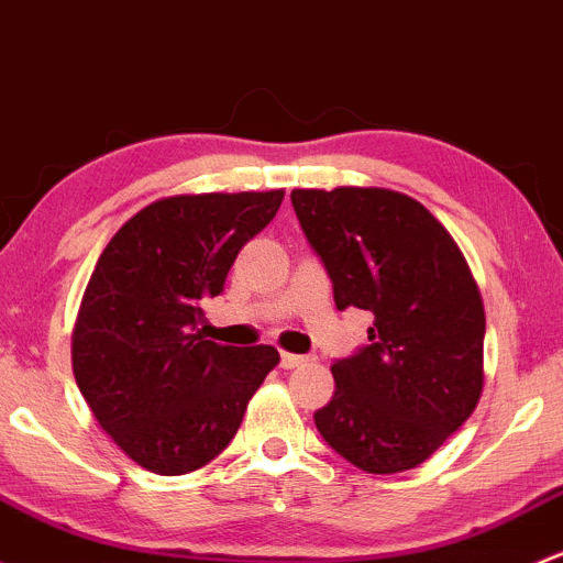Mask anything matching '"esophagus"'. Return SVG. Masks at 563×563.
Masks as SVG:
<instances>
[{
  "label": "esophagus",
  "mask_w": 563,
  "mask_h": 563,
  "mask_svg": "<svg viewBox=\"0 0 563 563\" xmlns=\"http://www.w3.org/2000/svg\"><path fill=\"white\" fill-rule=\"evenodd\" d=\"M305 356H297V353H286V351H283L280 353V366H283V369H294V366H301V364H305Z\"/></svg>",
  "instance_id": "1"
}]
</instances>
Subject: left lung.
<instances>
[{"mask_svg": "<svg viewBox=\"0 0 563 563\" xmlns=\"http://www.w3.org/2000/svg\"><path fill=\"white\" fill-rule=\"evenodd\" d=\"M307 242L327 266L336 310L375 316L369 345L331 366L316 412L323 440L369 475L423 464L483 394L481 288L448 229L390 188H294Z\"/></svg>", "mask_w": 563, "mask_h": 563, "instance_id": "obj_1", "label": "left lung"}]
</instances>
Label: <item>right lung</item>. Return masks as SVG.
I'll list each match as a JSON object with an SVG mask.
<instances>
[{"label":"right lung","instance_id":"1","mask_svg":"<svg viewBox=\"0 0 563 563\" xmlns=\"http://www.w3.org/2000/svg\"><path fill=\"white\" fill-rule=\"evenodd\" d=\"M283 194L158 199L112 234L93 266L73 372L93 418L142 470L186 475L216 459L280 361L272 345H218L192 331Z\"/></svg>","mask_w":563,"mask_h":563}]
</instances>
